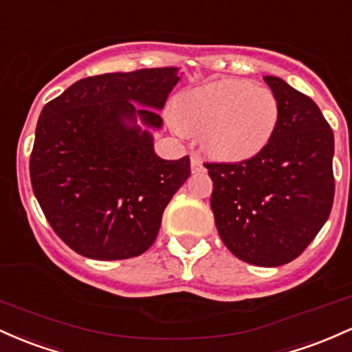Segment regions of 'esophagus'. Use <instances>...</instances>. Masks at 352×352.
Returning a JSON list of instances; mask_svg holds the SVG:
<instances>
[{
    "instance_id": "obj_1",
    "label": "esophagus",
    "mask_w": 352,
    "mask_h": 352,
    "mask_svg": "<svg viewBox=\"0 0 352 352\" xmlns=\"http://www.w3.org/2000/svg\"><path fill=\"white\" fill-rule=\"evenodd\" d=\"M203 161H201V157L199 156H196V155H192L191 156V171L192 173H201L203 171Z\"/></svg>"
}]
</instances>
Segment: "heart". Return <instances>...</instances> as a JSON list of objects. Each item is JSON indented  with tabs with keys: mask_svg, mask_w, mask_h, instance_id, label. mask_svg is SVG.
Instances as JSON below:
<instances>
[{
	"mask_svg": "<svg viewBox=\"0 0 352 352\" xmlns=\"http://www.w3.org/2000/svg\"><path fill=\"white\" fill-rule=\"evenodd\" d=\"M169 120L177 133L201 136L204 151L211 156L241 161L271 143L281 106L266 86L229 78L184 91Z\"/></svg>",
	"mask_w": 352,
	"mask_h": 352,
	"instance_id": "obj_1",
	"label": "heart"
}]
</instances>
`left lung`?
<instances>
[{
	"label": "left lung",
	"mask_w": 352,
	"mask_h": 352,
	"mask_svg": "<svg viewBox=\"0 0 352 352\" xmlns=\"http://www.w3.org/2000/svg\"><path fill=\"white\" fill-rule=\"evenodd\" d=\"M264 81L281 106L271 143L248 160L204 166L223 243L241 261L274 267L298 258L329 218L334 134L309 96L281 78Z\"/></svg>",
	"instance_id": "left-lung-1"
}]
</instances>
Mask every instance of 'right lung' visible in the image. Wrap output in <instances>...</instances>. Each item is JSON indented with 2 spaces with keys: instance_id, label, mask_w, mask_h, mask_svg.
Masks as SVG:
<instances>
[{
  "instance_id": "obj_1",
  "label": "right lung",
  "mask_w": 352,
  "mask_h": 352,
  "mask_svg": "<svg viewBox=\"0 0 352 352\" xmlns=\"http://www.w3.org/2000/svg\"><path fill=\"white\" fill-rule=\"evenodd\" d=\"M177 81L176 68L98 74L43 108L31 186L50 226L78 254L116 261L155 243L164 208L191 175V163L189 156H156L151 134L136 118L161 128L151 108H163Z\"/></svg>"
}]
</instances>
